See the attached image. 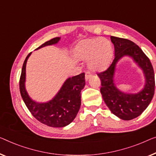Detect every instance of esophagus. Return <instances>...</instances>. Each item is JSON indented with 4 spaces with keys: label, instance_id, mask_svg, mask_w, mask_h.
<instances>
[{
    "label": "esophagus",
    "instance_id": "1",
    "mask_svg": "<svg viewBox=\"0 0 156 156\" xmlns=\"http://www.w3.org/2000/svg\"><path fill=\"white\" fill-rule=\"evenodd\" d=\"M92 76V73H90V71H87L85 73V80H87L88 79H89L90 77Z\"/></svg>",
    "mask_w": 156,
    "mask_h": 156
}]
</instances>
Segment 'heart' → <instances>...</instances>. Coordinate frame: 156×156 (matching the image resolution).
<instances>
[{"label":"heart","instance_id":"heart-1","mask_svg":"<svg viewBox=\"0 0 156 156\" xmlns=\"http://www.w3.org/2000/svg\"><path fill=\"white\" fill-rule=\"evenodd\" d=\"M113 54L111 43L105 38H86L79 42L75 56L80 60H88V66L92 71L106 68Z\"/></svg>","mask_w":156,"mask_h":156}]
</instances>
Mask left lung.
<instances>
[{
	"mask_svg": "<svg viewBox=\"0 0 156 156\" xmlns=\"http://www.w3.org/2000/svg\"><path fill=\"white\" fill-rule=\"evenodd\" d=\"M115 48V58L107 69L97 73L101 80L100 92L106 105L120 119L129 120L140 115L151 101L155 91L154 71L149 59L133 42L125 38L111 36ZM125 55L132 57L143 69L146 83L140 92L134 94L122 93L113 82L116 64Z\"/></svg>",
	"mask_w": 156,
	"mask_h": 156,
	"instance_id": "1",
	"label": "left lung"
}]
</instances>
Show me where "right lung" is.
Masks as SVG:
<instances>
[{"mask_svg":"<svg viewBox=\"0 0 156 156\" xmlns=\"http://www.w3.org/2000/svg\"><path fill=\"white\" fill-rule=\"evenodd\" d=\"M60 40L56 37L45 42L36 50L47 45H54ZM27 55L23 64L20 80V90L23 101L31 114L38 121L52 127H63L73 121L80 107V92L85 85V73L69 78L52 100L46 103H38L32 100L25 88Z\"/></svg>","mask_w":156,"mask_h":156,"instance_id":"add662e5","label":"right lung"}]
</instances>
